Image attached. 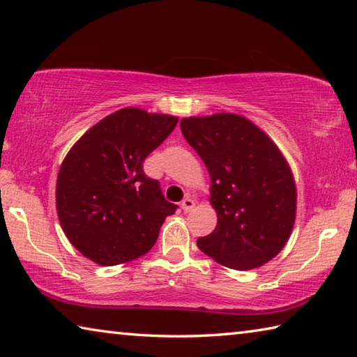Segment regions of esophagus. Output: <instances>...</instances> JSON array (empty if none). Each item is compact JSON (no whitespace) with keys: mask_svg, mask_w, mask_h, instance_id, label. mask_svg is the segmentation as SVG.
Instances as JSON below:
<instances>
[{"mask_svg":"<svg viewBox=\"0 0 357 357\" xmlns=\"http://www.w3.org/2000/svg\"><path fill=\"white\" fill-rule=\"evenodd\" d=\"M181 207H183L184 212H190L193 207H195V201H193L192 198H185V199H183V203H181Z\"/></svg>","mask_w":357,"mask_h":357,"instance_id":"obj_1","label":"esophagus"}]
</instances>
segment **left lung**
Masks as SVG:
<instances>
[{
	"instance_id": "obj_1",
	"label": "left lung",
	"mask_w": 357,
	"mask_h": 357,
	"mask_svg": "<svg viewBox=\"0 0 357 357\" xmlns=\"http://www.w3.org/2000/svg\"><path fill=\"white\" fill-rule=\"evenodd\" d=\"M185 140L211 174L212 234L197 243L204 255L234 270L267 264L286 246L296 217V185L280 148L237 114L187 116Z\"/></svg>"
}]
</instances>
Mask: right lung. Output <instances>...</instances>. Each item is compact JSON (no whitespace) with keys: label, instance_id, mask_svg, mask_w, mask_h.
I'll return each instance as SVG.
<instances>
[{"label":"right lung","instance_id":"1","mask_svg":"<svg viewBox=\"0 0 357 357\" xmlns=\"http://www.w3.org/2000/svg\"><path fill=\"white\" fill-rule=\"evenodd\" d=\"M176 125L178 116L125 107L71 146L57 174L56 209L82 256L109 267L153 248L162 223L178 206L144 173V160Z\"/></svg>","mask_w":357,"mask_h":357}]
</instances>
